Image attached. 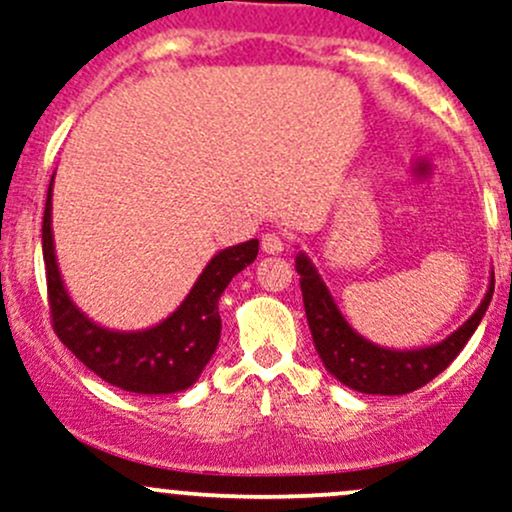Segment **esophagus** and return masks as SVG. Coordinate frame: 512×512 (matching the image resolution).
Wrapping results in <instances>:
<instances>
[{
    "mask_svg": "<svg viewBox=\"0 0 512 512\" xmlns=\"http://www.w3.org/2000/svg\"><path fill=\"white\" fill-rule=\"evenodd\" d=\"M284 247H287V240L282 233L262 235V252H267V255H279V252H284Z\"/></svg>",
    "mask_w": 512,
    "mask_h": 512,
    "instance_id": "obj_1",
    "label": "esophagus"
}]
</instances>
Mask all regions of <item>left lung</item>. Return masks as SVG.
<instances>
[{
  "mask_svg": "<svg viewBox=\"0 0 512 512\" xmlns=\"http://www.w3.org/2000/svg\"><path fill=\"white\" fill-rule=\"evenodd\" d=\"M294 267L299 272L306 321H309L316 353L333 378L363 395H407L437 378L469 343L473 331L486 316L493 299V287H496V277L491 272L486 297L478 304V309L444 341L424 348H410V351H395V348L368 341L348 324L306 252H297Z\"/></svg>",
  "mask_w": 512,
  "mask_h": 512,
  "instance_id": "left-lung-1",
  "label": "left lung"
}]
</instances>
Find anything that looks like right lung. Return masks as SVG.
Wrapping results in <instances>:
<instances>
[{
	"label": "right lung",
	"mask_w": 512,
	"mask_h": 512,
	"mask_svg": "<svg viewBox=\"0 0 512 512\" xmlns=\"http://www.w3.org/2000/svg\"><path fill=\"white\" fill-rule=\"evenodd\" d=\"M56 176V174H53ZM53 176L43 213V262L53 331L75 358L105 383L137 395H171L201 378L220 341L218 299L235 274L252 265L260 240L215 252L186 299L166 319L139 331H117L90 319L68 294L53 242Z\"/></svg>",
	"instance_id": "add662e5"
}]
</instances>
